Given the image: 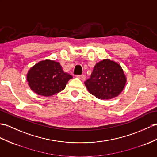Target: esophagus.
Listing matches in <instances>:
<instances>
[{
  "mask_svg": "<svg viewBox=\"0 0 157 157\" xmlns=\"http://www.w3.org/2000/svg\"><path fill=\"white\" fill-rule=\"evenodd\" d=\"M77 77L78 78H79L80 79H81L82 81H85L86 80V76L85 75H81V76H80V75H78V76H77Z\"/></svg>",
  "mask_w": 157,
  "mask_h": 157,
  "instance_id": "obj_1",
  "label": "esophagus"
}]
</instances>
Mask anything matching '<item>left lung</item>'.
Segmentation results:
<instances>
[{"mask_svg": "<svg viewBox=\"0 0 157 157\" xmlns=\"http://www.w3.org/2000/svg\"><path fill=\"white\" fill-rule=\"evenodd\" d=\"M127 77L119 64L109 59L94 67L90 78L85 85L90 94L101 100H109L119 95L125 86Z\"/></svg>", "mask_w": 157, "mask_h": 157, "instance_id": "obj_1", "label": "left lung"}]
</instances>
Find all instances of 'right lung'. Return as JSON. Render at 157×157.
<instances>
[{
  "label": "right lung",
  "mask_w": 157,
  "mask_h": 157,
  "mask_svg": "<svg viewBox=\"0 0 157 157\" xmlns=\"http://www.w3.org/2000/svg\"><path fill=\"white\" fill-rule=\"evenodd\" d=\"M72 76L64 72L59 63L44 60L30 68L26 75L29 86L34 93L50 97L62 91Z\"/></svg>",
  "instance_id": "1"
}]
</instances>
